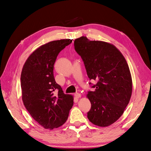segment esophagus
Masks as SVG:
<instances>
[{"label": "esophagus", "instance_id": "obj_1", "mask_svg": "<svg viewBox=\"0 0 151 151\" xmlns=\"http://www.w3.org/2000/svg\"><path fill=\"white\" fill-rule=\"evenodd\" d=\"M75 96L77 98H79L81 97V94L80 93H77L75 94Z\"/></svg>", "mask_w": 151, "mask_h": 151}]
</instances>
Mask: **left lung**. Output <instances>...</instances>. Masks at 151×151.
<instances>
[{
	"instance_id": "1",
	"label": "left lung",
	"mask_w": 151,
	"mask_h": 151,
	"mask_svg": "<svg viewBox=\"0 0 151 151\" xmlns=\"http://www.w3.org/2000/svg\"><path fill=\"white\" fill-rule=\"evenodd\" d=\"M74 48L89 79L96 81L92 86L94 90L87 94L91 104L88 119L95 125L109 126L123 115L131 98L132 80L128 63L116 47L102 41L81 36L75 40Z\"/></svg>"
}]
</instances>
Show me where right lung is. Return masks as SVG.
Returning <instances> with one entry per match:
<instances>
[{"label": "right lung", "mask_w": 151, "mask_h": 151, "mask_svg": "<svg viewBox=\"0 0 151 151\" xmlns=\"http://www.w3.org/2000/svg\"><path fill=\"white\" fill-rule=\"evenodd\" d=\"M72 40L52 41L38 48L27 59L21 75L22 99L33 119L44 129L64 124L74 104L55 80L53 65L58 53Z\"/></svg>", "instance_id": "obj_1"}]
</instances>
